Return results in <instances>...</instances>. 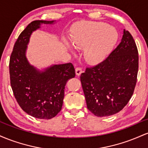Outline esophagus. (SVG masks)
Wrapping results in <instances>:
<instances>
[{
  "mask_svg": "<svg viewBox=\"0 0 148 148\" xmlns=\"http://www.w3.org/2000/svg\"><path fill=\"white\" fill-rule=\"evenodd\" d=\"M75 72H76V74L77 76L81 75V74L82 73V69L81 67H76L75 69Z\"/></svg>",
  "mask_w": 148,
  "mask_h": 148,
  "instance_id": "1",
  "label": "esophagus"
}]
</instances>
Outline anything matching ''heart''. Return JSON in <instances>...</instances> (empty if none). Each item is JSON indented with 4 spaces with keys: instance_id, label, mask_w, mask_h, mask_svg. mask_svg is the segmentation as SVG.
I'll list each match as a JSON object with an SVG mask.
<instances>
[{
    "instance_id": "obj_1",
    "label": "heart",
    "mask_w": 148,
    "mask_h": 148,
    "mask_svg": "<svg viewBox=\"0 0 148 148\" xmlns=\"http://www.w3.org/2000/svg\"><path fill=\"white\" fill-rule=\"evenodd\" d=\"M116 30L106 23L90 22L79 25L72 35V45L76 49H84V57L88 63L101 62L111 51L118 40ZM66 45L69 47L67 41Z\"/></svg>"
}]
</instances>
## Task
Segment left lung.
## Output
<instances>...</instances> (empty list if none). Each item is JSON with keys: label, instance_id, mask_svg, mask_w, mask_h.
Masks as SVG:
<instances>
[{"label": "left lung", "instance_id": "1", "mask_svg": "<svg viewBox=\"0 0 148 148\" xmlns=\"http://www.w3.org/2000/svg\"><path fill=\"white\" fill-rule=\"evenodd\" d=\"M138 69V49L132 35L124 29L121 42L110 55L81 74L88 109L97 117L121 111L133 95Z\"/></svg>", "mask_w": 148, "mask_h": 148}]
</instances>
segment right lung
Returning a JSON list of instances; mask_svg holds the SVG:
<instances>
[{"label":"right lung","mask_w":148,"mask_h":148,"mask_svg":"<svg viewBox=\"0 0 148 148\" xmlns=\"http://www.w3.org/2000/svg\"><path fill=\"white\" fill-rule=\"evenodd\" d=\"M54 21L36 20L29 23L15 42L10 59V84L15 99L23 111L39 119L49 120L60 111L65 85L75 76L70 62L53 64L40 71L25 56L32 33L42 23L53 24Z\"/></svg>","instance_id":"right-lung-1"}]
</instances>
